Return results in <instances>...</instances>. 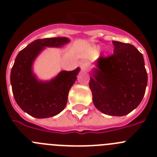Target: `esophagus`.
Returning a JSON list of instances; mask_svg holds the SVG:
<instances>
[{"label": "esophagus", "mask_w": 157, "mask_h": 157, "mask_svg": "<svg viewBox=\"0 0 157 157\" xmlns=\"http://www.w3.org/2000/svg\"><path fill=\"white\" fill-rule=\"evenodd\" d=\"M89 67H90V64H89V63H87V62H83V63H82L81 64H80V67H81V69L82 71L88 70Z\"/></svg>", "instance_id": "esophagus-1"}]
</instances>
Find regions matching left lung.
<instances>
[{"instance_id":"8db88e82","label":"left lung","mask_w":157,"mask_h":157,"mask_svg":"<svg viewBox=\"0 0 157 157\" xmlns=\"http://www.w3.org/2000/svg\"><path fill=\"white\" fill-rule=\"evenodd\" d=\"M114 52L101 56L89 82L95 107L104 114L123 116L139 105L148 75L142 54L128 43L113 41Z\"/></svg>"}]
</instances>
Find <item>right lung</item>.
Masks as SVG:
<instances>
[{
  "instance_id": "add662e5",
  "label": "right lung",
  "mask_w": 157,
  "mask_h": 157,
  "mask_svg": "<svg viewBox=\"0 0 157 157\" xmlns=\"http://www.w3.org/2000/svg\"><path fill=\"white\" fill-rule=\"evenodd\" d=\"M69 41L65 37L37 39L22 49L15 59L10 76L14 98L22 110L33 117H52L66 106L68 92L80 69L62 71L51 81L41 82L33 74L32 64L45 47H60Z\"/></svg>"
}]
</instances>
